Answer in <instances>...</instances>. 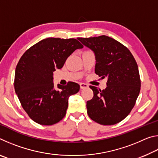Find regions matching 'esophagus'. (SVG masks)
Listing matches in <instances>:
<instances>
[{"mask_svg":"<svg viewBox=\"0 0 158 158\" xmlns=\"http://www.w3.org/2000/svg\"><path fill=\"white\" fill-rule=\"evenodd\" d=\"M88 87H89V85L86 84H84V83H81V84H80V88H81V89H86Z\"/></svg>","mask_w":158,"mask_h":158,"instance_id":"1","label":"esophagus"}]
</instances>
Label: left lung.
<instances>
[{
  "label": "left lung",
  "mask_w": 158,
  "mask_h": 158,
  "mask_svg": "<svg viewBox=\"0 0 158 158\" xmlns=\"http://www.w3.org/2000/svg\"><path fill=\"white\" fill-rule=\"evenodd\" d=\"M95 56V74L107 77L104 90L90 85L93 97L87 101L89 116L99 124H116L126 118L135 105L141 89L137 63L130 50L106 35L79 37Z\"/></svg>",
  "instance_id": "left-lung-1"
}]
</instances>
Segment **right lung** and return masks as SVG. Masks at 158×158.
Wrapping results in <instances>:
<instances>
[{
    "instance_id": "1",
    "label": "right lung",
    "mask_w": 158,
    "mask_h": 158,
    "mask_svg": "<svg viewBox=\"0 0 158 158\" xmlns=\"http://www.w3.org/2000/svg\"><path fill=\"white\" fill-rule=\"evenodd\" d=\"M83 45L76 39L49 37L29 48L15 69V90L23 109L35 123L52 125L66 114L68 98L78 93V84H58L55 89L53 73L63 68L69 56Z\"/></svg>"
}]
</instances>
